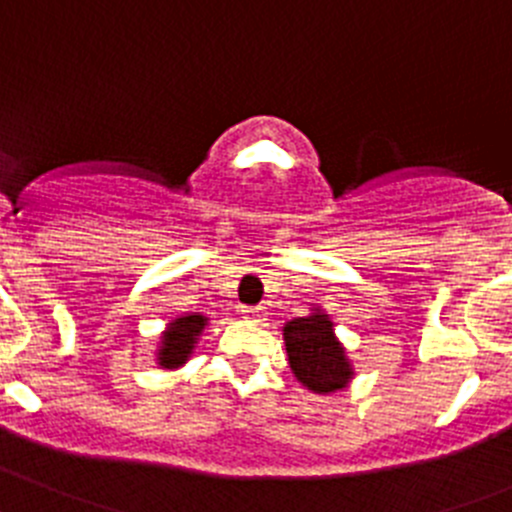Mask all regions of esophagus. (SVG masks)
<instances>
[{
    "mask_svg": "<svg viewBox=\"0 0 512 512\" xmlns=\"http://www.w3.org/2000/svg\"><path fill=\"white\" fill-rule=\"evenodd\" d=\"M242 315H245V318H250V321H260L262 308H242Z\"/></svg>",
    "mask_w": 512,
    "mask_h": 512,
    "instance_id": "obj_1",
    "label": "esophagus"
}]
</instances>
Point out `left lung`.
I'll list each match as a JSON object with an SVG mask.
<instances>
[{"instance_id":"8db88e82","label":"left lung","mask_w":512,"mask_h":512,"mask_svg":"<svg viewBox=\"0 0 512 512\" xmlns=\"http://www.w3.org/2000/svg\"><path fill=\"white\" fill-rule=\"evenodd\" d=\"M283 338L295 379L313 394H333L346 389L353 379L346 348L333 333V321L321 308L285 323Z\"/></svg>"}]
</instances>
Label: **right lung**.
<instances>
[{"label":"right lung","instance_id":"add662e5","mask_svg":"<svg viewBox=\"0 0 512 512\" xmlns=\"http://www.w3.org/2000/svg\"><path fill=\"white\" fill-rule=\"evenodd\" d=\"M204 326H207V318L202 313H186L171 321L159 341V353H156V361H159L161 369L184 366L194 346H197V338L202 336Z\"/></svg>","mask_w":512,"mask_h":512}]
</instances>
